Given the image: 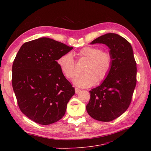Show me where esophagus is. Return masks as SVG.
Listing matches in <instances>:
<instances>
[{"instance_id": "1", "label": "esophagus", "mask_w": 151, "mask_h": 151, "mask_svg": "<svg viewBox=\"0 0 151 151\" xmlns=\"http://www.w3.org/2000/svg\"><path fill=\"white\" fill-rule=\"evenodd\" d=\"M81 91V90L80 89H78V88H75V93L77 94V93H78L79 92H80Z\"/></svg>"}]
</instances>
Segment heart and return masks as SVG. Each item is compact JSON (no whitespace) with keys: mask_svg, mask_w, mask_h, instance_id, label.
Wrapping results in <instances>:
<instances>
[{"mask_svg":"<svg viewBox=\"0 0 151 151\" xmlns=\"http://www.w3.org/2000/svg\"><path fill=\"white\" fill-rule=\"evenodd\" d=\"M77 55L88 60L83 69L84 73L77 75L73 80L75 85L80 88H89L96 82L104 81L107 77L112 65V57L108 51H103L99 47L86 46ZM62 73L67 78H73L76 73L75 62L70 53L63 54L58 60Z\"/></svg>","mask_w":151,"mask_h":151,"instance_id":"heart-1","label":"heart"}]
</instances>
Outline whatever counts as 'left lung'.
Wrapping results in <instances>:
<instances>
[{
  "label": "left lung",
  "mask_w": 151,
  "mask_h": 151,
  "mask_svg": "<svg viewBox=\"0 0 151 151\" xmlns=\"http://www.w3.org/2000/svg\"><path fill=\"white\" fill-rule=\"evenodd\" d=\"M96 43L109 47L112 65L103 83L89 91L86 110L94 119L109 122L122 115L130 104L137 84V63L132 45L119 35L106 34L91 43Z\"/></svg>",
  "instance_id": "left-lung-1"
}]
</instances>
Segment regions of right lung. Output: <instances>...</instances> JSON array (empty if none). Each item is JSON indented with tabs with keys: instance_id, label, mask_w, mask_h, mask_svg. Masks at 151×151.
<instances>
[{
	"instance_id": "add662e5",
	"label": "right lung",
	"mask_w": 151,
	"mask_h": 151,
	"mask_svg": "<svg viewBox=\"0 0 151 151\" xmlns=\"http://www.w3.org/2000/svg\"><path fill=\"white\" fill-rule=\"evenodd\" d=\"M73 49L42 37L24 43L12 66V86L21 112L41 125L58 121L75 93L57 60Z\"/></svg>"
}]
</instances>
